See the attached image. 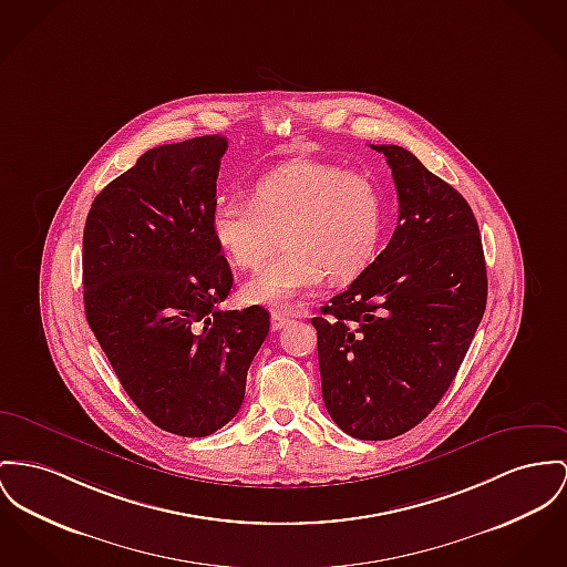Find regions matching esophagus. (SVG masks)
<instances>
[{
    "instance_id": "esophagus-1",
    "label": "esophagus",
    "mask_w": 567,
    "mask_h": 567,
    "mask_svg": "<svg viewBox=\"0 0 567 567\" xmlns=\"http://www.w3.org/2000/svg\"><path fill=\"white\" fill-rule=\"evenodd\" d=\"M288 322H290V318H288V316H284L281 311H272V316H270V329H272V331L284 329Z\"/></svg>"
}]
</instances>
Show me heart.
I'll list each match as a JSON object with an SVG mask.
<instances>
[{
	"instance_id": "heart-1",
	"label": "heart",
	"mask_w": 567,
	"mask_h": 567,
	"mask_svg": "<svg viewBox=\"0 0 567 567\" xmlns=\"http://www.w3.org/2000/svg\"><path fill=\"white\" fill-rule=\"evenodd\" d=\"M210 229L227 260L245 270L262 265L281 238L284 251L245 284L243 297L288 309L324 272L352 279L370 266L384 231V197L365 174L299 158L262 174L251 199H217Z\"/></svg>"
}]
</instances>
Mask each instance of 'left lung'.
<instances>
[{
  "mask_svg": "<svg viewBox=\"0 0 567 567\" xmlns=\"http://www.w3.org/2000/svg\"><path fill=\"white\" fill-rule=\"evenodd\" d=\"M386 156L400 215L389 245L311 318L322 400L361 441L395 439L434 411L482 322L488 277L468 202L413 152Z\"/></svg>",
  "mask_w": 567,
  "mask_h": 567,
  "instance_id": "obj_1",
  "label": "left lung"
}]
</instances>
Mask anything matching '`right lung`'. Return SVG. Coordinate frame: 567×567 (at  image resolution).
Masks as SVG:
<instances>
[{"label":"right lung","mask_w":567,"mask_h":567,"mask_svg":"<svg viewBox=\"0 0 567 567\" xmlns=\"http://www.w3.org/2000/svg\"><path fill=\"white\" fill-rule=\"evenodd\" d=\"M227 140L144 152L83 227L85 318L135 406L165 432L208 436L240 411L268 336L265 307L224 311L234 277L210 229Z\"/></svg>","instance_id":"1"}]
</instances>
